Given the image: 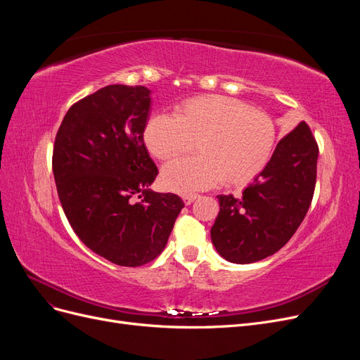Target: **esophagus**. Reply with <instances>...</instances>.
Here are the masks:
<instances>
[{"instance_id": "obj_1", "label": "esophagus", "mask_w": 360, "mask_h": 360, "mask_svg": "<svg viewBox=\"0 0 360 360\" xmlns=\"http://www.w3.org/2000/svg\"><path fill=\"white\" fill-rule=\"evenodd\" d=\"M198 197H200L198 193H184V195H183V201H184V204L189 205V204H192L195 200H197Z\"/></svg>"}]
</instances>
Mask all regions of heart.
<instances>
[{"label":"heart","instance_id":"1","mask_svg":"<svg viewBox=\"0 0 360 360\" xmlns=\"http://www.w3.org/2000/svg\"><path fill=\"white\" fill-rule=\"evenodd\" d=\"M147 150L160 160L192 148L198 156L167 163L162 181L171 191L192 192L222 180L243 186L263 171L276 146V126L267 112L221 94L191 97L172 115L156 114L143 130Z\"/></svg>","mask_w":360,"mask_h":360}]
</instances>
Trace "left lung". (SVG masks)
<instances>
[{
    "label": "left lung",
    "mask_w": 360,
    "mask_h": 360,
    "mask_svg": "<svg viewBox=\"0 0 360 360\" xmlns=\"http://www.w3.org/2000/svg\"><path fill=\"white\" fill-rule=\"evenodd\" d=\"M317 159L319 146L302 122L279 141L240 198L217 195L221 209L210 236L221 257L236 264L255 263L290 240L311 205Z\"/></svg>",
    "instance_id": "8db88e82"
}]
</instances>
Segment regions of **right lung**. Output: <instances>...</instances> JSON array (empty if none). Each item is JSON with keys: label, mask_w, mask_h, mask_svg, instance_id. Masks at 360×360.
<instances>
[{"label": "right lung", "mask_w": 360, "mask_h": 360, "mask_svg": "<svg viewBox=\"0 0 360 360\" xmlns=\"http://www.w3.org/2000/svg\"><path fill=\"white\" fill-rule=\"evenodd\" d=\"M150 93L143 85L103 86L70 108L53 144V179L73 231L126 267L160 255L184 207L176 193L148 189L158 176L143 138ZM135 194L141 202L131 201Z\"/></svg>", "instance_id": "add662e5"}]
</instances>
